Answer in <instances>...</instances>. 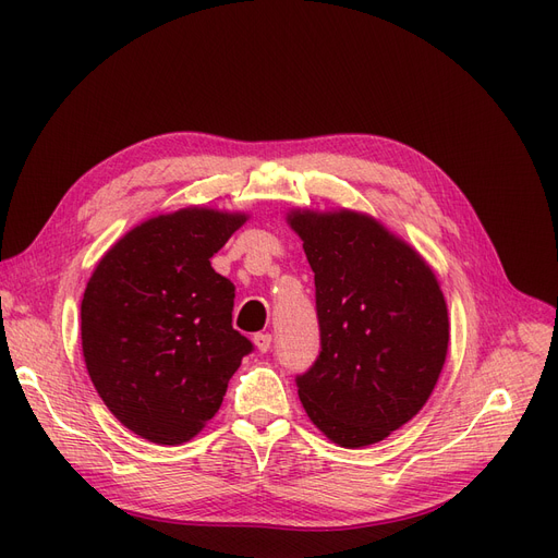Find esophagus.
<instances>
[{"instance_id":"1","label":"esophagus","mask_w":558,"mask_h":558,"mask_svg":"<svg viewBox=\"0 0 558 558\" xmlns=\"http://www.w3.org/2000/svg\"><path fill=\"white\" fill-rule=\"evenodd\" d=\"M253 343H255V348L259 350V353H269V348H271V335H269V332H259V335L253 337Z\"/></svg>"}]
</instances>
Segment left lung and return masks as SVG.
<instances>
[{"mask_svg":"<svg viewBox=\"0 0 558 558\" xmlns=\"http://www.w3.org/2000/svg\"><path fill=\"white\" fill-rule=\"evenodd\" d=\"M316 284L320 355L301 375L310 421L341 448H366L412 421L444 371L446 296L427 259L357 210L291 208Z\"/></svg>","mask_w":558,"mask_h":558,"instance_id":"left-lung-1","label":"left lung"}]
</instances>
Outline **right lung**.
<instances>
[{"instance_id":"obj_1","label":"right lung","mask_w":558,"mask_h":558,"mask_svg":"<svg viewBox=\"0 0 558 558\" xmlns=\"http://www.w3.org/2000/svg\"><path fill=\"white\" fill-rule=\"evenodd\" d=\"M246 221L208 205L156 215L117 240L87 280V375L110 414L146 441H192L251 353L232 330L234 284L210 264Z\"/></svg>"}]
</instances>
